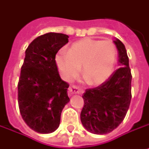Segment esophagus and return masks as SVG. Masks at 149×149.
Returning a JSON list of instances; mask_svg holds the SVG:
<instances>
[{
  "label": "esophagus",
  "mask_w": 149,
  "mask_h": 149,
  "mask_svg": "<svg viewBox=\"0 0 149 149\" xmlns=\"http://www.w3.org/2000/svg\"><path fill=\"white\" fill-rule=\"evenodd\" d=\"M69 93L70 94H74V93H82V90L79 89L76 86H71L69 87Z\"/></svg>",
  "instance_id": "esophagus-1"
}]
</instances>
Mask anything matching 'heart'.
<instances>
[{"mask_svg":"<svg viewBox=\"0 0 149 149\" xmlns=\"http://www.w3.org/2000/svg\"><path fill=\"white\" fill-rule=\"evenodd\" d=\"M118 51L110 40H84L73 44L56 56L57 67L63 78L70 81L82 67V77L89 85H100L112 74Z\"/></svg>","mask_w":149,"mask_h":149,"instance_id":"1","label":"heart"}]
</instances>
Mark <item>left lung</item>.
I'll return each instance as SVG.
<instances>
[{"mask_svg":"<svg viewBox=\"0 0 149 149\" xmlns=\"http://www.w3.org/2000/svg\"><path fill=\"white\" fill-rule=\"evenodd\" d=\"M120 67L102 85L86 89L80 113L83 126L94 134H106L118 127L125 118L132 99V73L125 45L116 39Z\"/></svg>","mask_w":149,"mask_h":149,"instance_id":"left-lung-1","label":"left lung"}]
</instances>
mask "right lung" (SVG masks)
<instances>
[{
    "label": "right lung",
    "mask_w": 149,
    "mask_h": 149,
    "mask_svg": "<svg viewBox=\"0 0 149 149\" xmlns=\"http://www.w3.org/2000/svg\"><path fill=\"white\" fill-rule=\"evenodd\" d=\"M69 36L48 33L30 43L17 85L18 107L25 124L39 133L56 131L70 98L69 84L60 78L56 55Z\"/></svg>",
    "instance_id": "right-lung-1"
}]
</instances>
